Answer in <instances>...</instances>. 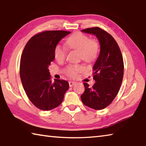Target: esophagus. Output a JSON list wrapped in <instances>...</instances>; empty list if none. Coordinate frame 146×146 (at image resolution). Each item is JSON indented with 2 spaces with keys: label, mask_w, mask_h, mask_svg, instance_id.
Instances as JSON below:
<instances>
[{
  "label": "esophagus",
  "mask_w": 146,
  "mask_h": 146,
  "mask_svg": "<svg viewBox=\"0 0 146 146\" xmlns=\"http://www.w3.org/2000/svg\"><path fill=\"white\" fill-rule=\"evenodd\" d=\"M76 84V82H73V81H70V82H69V85H70V87H73L74 85H75Z\"/></svg>",
  "instance_id": "obj_1"
}]
</instances>
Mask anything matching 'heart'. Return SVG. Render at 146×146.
<instances>
[{"label": "heart", "mask_w": 146, "mask_h": 146, "mask_svg": "<svg viewBox=\"0 0 146 146\" xmlns=\"http://www.w3.org/2000/svg\"><path fill=\"white\" fill-rule=\"evenodd\" d=\"M66 46L70 49L78 51L82 60L91 62L95 59L99 52V45L95 40H90L88 37L81 33H75L68 38L66 41ZM66 54V48L61 45H56L54 48V57L58 61L63 60ZM84 70L82 65H70L66 69V73L71 77L76 76L77 74Z\"/></svg>", "instance_id": "1"}]
</instances>
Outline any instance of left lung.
<instances>
[{
    "label": "left lung",
    "mask_w": 146,
    "mask_h": 146,
    "mask_svg": "<svg viewBox=\"0 0 146 146\" xmlns=\"http://www.w3.org/2000/svg\"><path fill=\"white\" fill-rule=\"evenodd\" d=\"M98 38L100 53L93 66L92 87L84 83L81 96L83 103L92 109L100 110L109 106L118 94L123 77L124 64L121 50L113 37L98 27L82 30Z\"/></svg>",
    "instance_id": "8db88e82"
}]
</instances>
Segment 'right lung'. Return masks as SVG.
Listing matches in <instances>:
<instances>
[{
    "mask_svg": "<svg viewBox=\"0 0 146 146\" xmlns=\"http://www.w3.org/2000/svg\"><path fill=\"white\" fill-rule=\"evenodd\" d=\"M66 31H46L31 37L23 51L20 78L30 101L38 109L48 111L61 104L68 82L55 80L52 82L48 67L54 60V48L70 34Z\"/></svg>",
    "mask_w": 146,
    "mask_h": 146,
    "instance_id": "1",
    "label": "right lung"
}]
</instances>
